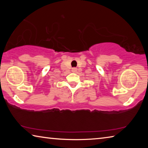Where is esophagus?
<instances>
[{
  "label": "esophagus",
  "mask_w": 148,
  "mask_h": 148,
  "mask_svg": "<svg viewBox=\"0 0 148 148\" xmlns=\"http://www.w3.org/2000/svg\"><path fill=\"white\" fill-rule=\"evenodd\" d=\"M76 71H77V69L76 68H73V69H72V72H76Z\"/></svg>",
  "instance_id": "obj_1"
}]
</instances>
